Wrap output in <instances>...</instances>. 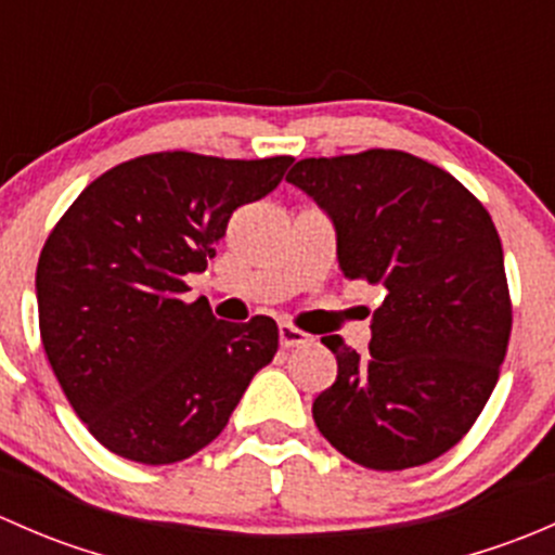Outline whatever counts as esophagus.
Here are the masks:
<instances>
[{"instance_id": "obj_1", "label": "esophagus", "mask_w": 555, "mask_h": 555, "mask_svg": "<svg viewBox=\"0 0 555 555\" xmlns=\"http://www.w3.org/2000/svg\"><path fill=\"white\" fill-rule=\"evenodd\" d=\"M279 340H282L284 349H295V346L309 344L311 335L304 333V330H298V327H295V324L282 322V324H279Z\"/></svg>"}]
</instances>
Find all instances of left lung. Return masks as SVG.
<instances>
[{
    "label": "left lung",
    "mask_w": 555,
    "mask_h": 555,
    "mask_svg": "<svg viewBox=\"0 0 555 555\" xmlns=\"http://www.w3.org/2000/svg\"><path fill=\"white\" fill-rule=\"evenodd\" d=\"M287 182L333 220L344 276L384 289L365 357L340 335L322 338L338 378L313 400L319 433L362 467L433 462L480 416L511 340L489 211L449 171L400 150L298 160Z\"/></svg>",
    "instance_id": "left-lung-1"
}]
</instances>
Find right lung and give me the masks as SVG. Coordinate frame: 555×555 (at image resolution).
Instances as JSON below:
<instances>
[{"label": "right lung", "mask_w": 555, "mask_h": 555, "mask_svg": "<svg viewBox=\"0 0 555 555\" xmlns=\"http://www.w3.org/2000/svg\"><path fill=\"white\" fill-rule=\"evenodd\" d=\"M289 155L225 160L153 153L93 179L37 266L44 354L88 433L112 453L173 464L225 429L273 360L271 317L233 324L184 304L238 206L282 182Z\"/></svg>", "instance_id": "1"}]
</instances>
